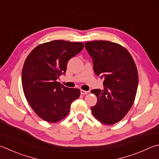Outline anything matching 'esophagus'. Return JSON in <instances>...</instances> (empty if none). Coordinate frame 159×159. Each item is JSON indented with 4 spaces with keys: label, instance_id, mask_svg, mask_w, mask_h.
Masks as SVG:
<instances>
[{
    "label": "esophagus",
    "instance_id": "1",
    "mask_svg": "<svg viewBox=\"0 0 159 159\" xmlns=\"http://www.w3.org/2000/svg\"><path fill=\"white\" fill-rule=\"evenodd\" d=\"M88 93H89V92L88 91H85V90H83V89H81V90H80V94H88Z\"/></svg>",
    "mask_w": 159,
    "mask_h": 159
}]
</instances>
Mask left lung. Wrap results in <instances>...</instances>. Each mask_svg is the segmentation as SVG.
<instances>
[{"instance_id": "obj_1", "label": "left lung", "mask_w": 159, "mask_h": 159, "mask_svg": "<svg viewBox=\"0 0 159 159\" xmlns=\"http://www.w3.org/2000/svg\"><path fill=\"white\" fill-rule=\"evenodd\" d=\"M97 76L103 78L104 89H92L97 103L91 107L94 117L105 125L120 122L134 104L138 85L136 65L127 49L110 41L85 43Z\"/></svg>"}]
</instances>
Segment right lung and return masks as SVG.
Returning <instances> with one entry per match:
<instances>
[{"mask_svg": "<svg viewBox=\"0 0 159 159\" xmlns=\"http://www.w3.org/2000/svg\"><path fill=\"white\" fill-rule=\"evenodd\" d=\"M84 47L82 42L53 40L34 48L25 59L21 74L25 97L43 120L55 123L67 116L79 89L65 87L57 79L65 74L71 57Z\"/></svg>", "mask_w": 159, "mask_h": 159, "instance_id": "1", "label": "right lung"}]
</instances>
